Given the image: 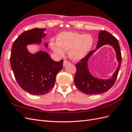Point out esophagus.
Returning a JSON list of instances; mask_svg holds the SVG:
<instances>
[{
    "mask_svg": "<svg viewBox=\"0 0 132 132\" xmlns=\"http://www.w3.org/2000/svg\"><path fill=\"white\" fill-rule=\"evenodd\" d=\"M70 63V62L68 61H67V60H64V62H63V66H65V65H67V64H69Z\"/></svg>",
    "mask_w": 132,
    "mask_h": 132,
    "instance_id": "esophagus-1",
    "label": "esophagus"
}]
</instances>
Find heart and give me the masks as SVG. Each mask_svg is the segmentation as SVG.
<instances>
[{"label": "heart", "instance_id": "heart-1", "mask_svg": "<svg viewBox=\"0 0 132 132\" xmlns=\"http://www.w3.org/2000/svg\"><path fill=\"white\" fill-rule=\"evenodd\" d=\"M57 42H51V47L54 52L63 55L64 51H69L71 59L79 61L84 58L89 52L93 45V38L90 35L64 32L58 35Z\"/></svg>", "mask_w": 132, "mask_h": 132}]
</instances>
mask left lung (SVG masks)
<instances>
[{
    "label": "left lung",
    "instance_id": "1",
    "mask_svg": "<svg viewBox=\"0 0 132 132\" xmlns=\"http://www.w3.org/2000/svg\"><path fill=\"white\" fill-rule=\"evenodd\" d=\"M107 44L111 45L116 51L117 59L119 63L117 68L112 77L109 79L102 80L93 77L90 74L87 68V61L89 57L95 52V50L90 51L84 58L81 59L75 64L77 70L74 80V82L77 88L83 93L91 95L105 93L112 87L116 80L122 62L120 46L116 38L109 32L102 30L98 34L97 48H99L100 47Z\"/></svg>",
    "mask_w": 132,
    "mask_h": 132
}]
</instances>
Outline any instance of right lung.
I'll list each match as a JSON object with an SVG mask.
<instances>
[{
    "label": "right lung",
    "instance_id": "right-lung-1",
    "mask_svg": "<svg viewBox=\"0 0 132 132\" xmlns=\"http://www.w3.org/2000/svg\"><path fill=\"white\" fill-rule=\"evenodd\" d=\"M45 30L36 28L23 32L14 42L11 52L10 64L18 84L35 95L48 93L54 86L57 74L63 68V59L55 62L45 52L32 54L27 50L28 44L41 43L46 36Z\"/></svg>",
    "mask_w": 132,
    "mask_h": 132
}]
</instances>
